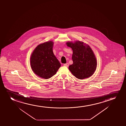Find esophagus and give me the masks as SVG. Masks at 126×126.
<instances>
[{
	"label": "esophagus",
	"instance_id": "34e87169",
	"mask_svg": "<svg viewBox=\"0 0 126 126\" xmlns=\"http://www.w3.org/2000/svg\"><path fill=\"white\" fill-rule=\"evenodd\" d=\"M64 66H65V67H68L69 66V64H68V63H66V64H64Z\"/></svg>",
	"mask_w": 126,
	"mask_h": 126
}]
</instances>
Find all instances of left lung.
Segmentation results:
<instances>
[{
    "label": "left lung",
    "mask_w": 126,
    "mask_h": 126,
    "mask_svg": "<svg viewBox=\"0 0 126 126\" xmlns=\"http://www.w3.org/2000/svg\"><path fill=\"white\" fill-rule=\"evenodd\" d=\"M72 49L73 64L69 66L71 72L76 78L83 79L92 76L96 68L97 61L93 50L83 42H67Z\"/></svg>",
    "instance_id": "left-lung-1"
}]
</instances>
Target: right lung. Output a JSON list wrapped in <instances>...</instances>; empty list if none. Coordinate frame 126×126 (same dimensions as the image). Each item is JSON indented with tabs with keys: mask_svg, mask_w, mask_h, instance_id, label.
I'll list each match as a JSON object with an SVG mask.
<instances>
[{
	"mask_svg": "<svg viewBox=\"0 0 126 126\" xmlns=\"http://www.w3.org/2000/svg\"><path fill=\"white\" fill-rule=\"evenodd\" d=\"M53 43L47 42L38 45L31 58L33 71L40 78L48 79L54 76L60 67L61 64L54 55Z\"/></svg>",
	"mask_w": 126,
	"mask_h": 126,
	"instance_id": "1",
	"label": "right lung"
}]
</instances>
